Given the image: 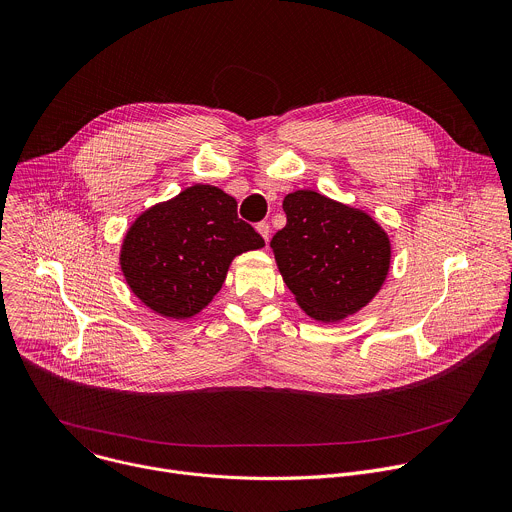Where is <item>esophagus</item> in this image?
I'll use <instances>...</instances> for the list:
<instances>
[{"instance_id":"1","label":"esophagus","mask_w":512,"mask_h":512,"mask_svg":"<svg viewBox=\"0 0 512 512\" xmlns=\"http://www.w3.org/2000/svg\"><path fill=\"white\" fill-rule=\"evenodd\" d=\"M257 231H259V235L265 239V243H269V233H271V227H269V223H265V221L257 223Z\"/></svg>"}]
</instances>
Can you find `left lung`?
Instances as JSON below:
<instances>
[{
    "mask_svg": "<svg viewBox=\"0 0 512 512\" xmlns=\"http://www.w3.org/2000/svg\"><path fill=\"white\" fill-rule=\"evenodd\" d=\"M287 225L271 239L285 285L301 309L337 321L362 309L382 287L390 241L366 213L315 191L285 197Z\"/></svg>",
    "mask_w": 512,
    "mask_h": 512,
    "instance_id": "8db88e82",
    "label": "left lung"
}]
</instances>
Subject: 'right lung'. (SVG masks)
Segmentation results:
<instances>
[{
    "mask_svg": "<svg viewBox=\"0 0 512 512\" xmlns=\"http://www.w3.org/2000/svg\"><path fill=\"white\" fill-rule=\"evenodd\" d=\"M263 245V237L239 219L233 197L195 185L136 219L120 265L136 297L160 315L181 319L217 295L235 255Z\"/></svg>",
    "mask_w": 512,
    "mask_h": 512,
    "instance_id": "add662e5",
    "label": "right lung"
}]
</instances>
